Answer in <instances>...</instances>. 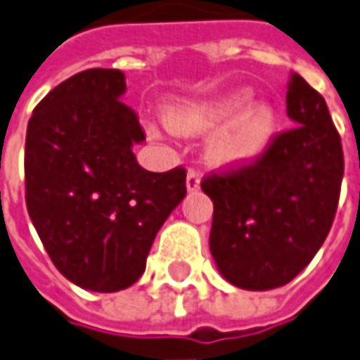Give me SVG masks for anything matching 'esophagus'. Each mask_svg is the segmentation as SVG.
Wrapping results in <instances>:
<instances>
[{
	"label": "esophagus",
	"instance_id": "34e87169",
	"mask_svg": "<svg viewBox=\"0 0 360 360\" xmlns=\"http://www.w3.org/2000/svg\"><path fill=\"white\" fill-rule=\"evenodd\" d=\"M198 188H200V174L194 172V170H190L188 176H186V190L188 192H196Z\"/></svg>",
	"mask_w": 360,
	"mask_h": 360
}]
</instances>
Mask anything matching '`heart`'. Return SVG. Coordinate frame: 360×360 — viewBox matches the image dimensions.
Here are the masks:
<instances>
[{
    "label": "heart",
    "mask_w": 360,
    "mask_h": 360,
    "mask_svg": "<svg viewBox=\"0 0 360 360\" xmlns=\"http://www.w3.org/2000/svg\"><path fill=\"white\" fill-rule=\"evenodd\" d=\"M250 105L245 89L204 98H184L166 108V127L182 136L210 134L204 156L214 168H243L264 156L277 134V110Z\"/></svg>",
    "instance_id": "obj_1"
}]
</instances>
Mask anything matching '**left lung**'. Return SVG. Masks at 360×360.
I'll list each match as a JSON object with an SVG mask.
<instances>
[{
  "label": "left lung",
  "mask_w": 360,
  "mask_h": 360,
  "mask_svg": "<svg viewBox=\"0 0 360 360\" xmlns=\"http://www.w3.org/2000/svg\"><path fill=\"white\" fill-rule=\"evenodd\" d=\"M287 117L293 129L253 166L202 182L214 202L212 257L226 281L248 291L276 289L303 271L339 204L341 139L325 98L299 75L289 81Z\"/></svg>",
  "instance_id": "8db88e82"
}]
</instances>
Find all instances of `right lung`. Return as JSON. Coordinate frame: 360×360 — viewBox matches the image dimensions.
<instances>
[{
    "mask_svg": "<svg viewBox=\"0 0 360 360\" xmlns=\"http://www.w3.org/2000/svg\"><path fill=\"white\" fill-rule=\"evenodd\" d=\"M118 69H89L35 107L25 139V202L51 262L75 285L115 293L144 274L158 230L186 196V170L148 172L146 136L120 98Z\"/></svg>",
    "mask_w": 360,
    "mask_h": 360,
    "instance_id": "add662e5",
    "label": "right lung"
}]
</instances>
